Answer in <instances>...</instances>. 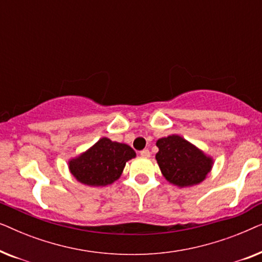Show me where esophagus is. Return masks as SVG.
Returning a JSON list of instances; mask_svg holds the SVG:
<instances>
[{
	"mask_svg": "<svg viewBox=\"0 0 262 262\" xmlns=\"http://www.w3.org/2000/svg\"><path fill=\"white\" fill-rule=\"evenodd\" d=\"M141 156H142V157H145V159H146V157H150V151H149L148 149L142 150V151H141Z\"/></svg>",
	"mask_w": 262,
	"mask_h": 262,
	"instance_id": "esophagus-1",
	"label": "esophagus"
}]
</instances>
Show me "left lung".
Instances as JSON below:
<instances>
[{"label":"left lung","instance_id":"8db88e82","mask_svg":"<svg viewBox=\"0 0 262 262\" xmlns=\"http://www.w3.org/2000/svg\"><path fill=\"white\" fill-rule=\"evenodd\" d=\"M156 161L166 180L184 188L205 180L212 169V157L179 135L160 138Z\"/></svg>","mask_w":262,"mask_h":262}]
</instances>
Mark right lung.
Wrapping results in <instances>:
<instances>
[{
  "label": "right lung",
  "instance_id": "1",
  "mask_svg": "<svg viewBox=\"0 0 262 262\" xmlns=\"http://www.w3.org/2000/svg\"><path fill=\"white\" fill-rule=\"evenodd\" d=\"M136 157L135 150L124 143L100 138L84 152L69 161V170L81 184L100 187L120 178L127 161Z\"/></svg>",
  "mask_w": 262,
  "mask_h": 262
}]
</instances>
